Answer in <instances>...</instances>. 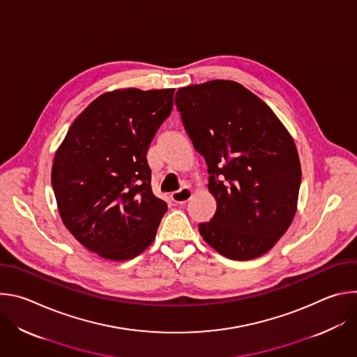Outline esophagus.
Returning a JSON list of instances; mask_svg holds the SVG:
<instances>
[{"instance_id": "obj_1", "label": "esophagus", "mask_w": 357, "mask_h": 357, "mask_svg": "<svg viewBox=\"0 0 357 357\" xmlns=\"http://www.w3.org/2000/svg\"><path fill=\"white\" fill-rule=\"evenodd\" d=\"M193 190L190 188H182L171 195V199L176 203V205H185V203L192 197Z\"/></svg>"}]
</instances>
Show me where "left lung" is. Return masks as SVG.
<instances>
[{
	"label": "left lung",
	"instance_id": "left-lung-1",
	"mask_svg": "<svg viewBox=\"0 0 357 357\" xmlns=\"http://www.w3.org/2000/svg\"><path fill=\"white\" fill-rule=\"evenodd\" d=\"M175 103L205 157L218 203L213 219L199 225L200 236L230 260L263 256L296 213L301 162L294 138L260 97L233 80L181 87Z\"/></svg>",
	"mask_w": 357,
	"mask_h": 357
}]
</instances>
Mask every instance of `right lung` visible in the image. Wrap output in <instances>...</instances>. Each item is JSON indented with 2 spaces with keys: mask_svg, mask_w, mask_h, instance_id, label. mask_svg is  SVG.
Instances as JSON below:
<instances>
[{
  "mask_svg": "<svg viewBox=\"0 0 357 357\" xmlns=\"http://www.w3.org/2000/svg\"><path fill=\"white\" fill-rule=\"evenodd\" d=\"M175 89L103 93L77 116L54 158L52 188L66 229L89 251L131 260L154 241L167 203L152 193L148 146Z\"/></svg>",
  "mask_w": 357,
  "mask_h": 357,
  "instance_id": "obj_1",
  "label": "right lung"
}]
</instances>
